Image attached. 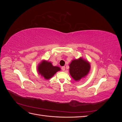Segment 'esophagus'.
<instances>
[{
	"label": "esophagus",
	"instance_id": "1",
	"mask_svg": "<svg viewBox=\"0 0 122 122\" xmlns=\"http://www.w3.org/2000/svg\"><path fill=\"white\" fill-rule=\"evenodd\" d=\"M61 70H62V71H64L65 70V67H64H64H61Z\"/></svg>",
	"mask_w": 122,
	"mask_h": 122
}]
</instances>
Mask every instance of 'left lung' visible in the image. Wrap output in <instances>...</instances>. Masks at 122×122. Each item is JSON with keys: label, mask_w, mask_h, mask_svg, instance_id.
Masks as SVG:
<instances>
[{"label": "left lung", "mask_w": 122, "mask_h": 122, "mask_svg": "<svg viewBox=\"0 0 122 122\" xmlns=\"http://www.w3.org/2000/svg\"><path fill=\"white\" fill-rule=\"evenodd\" d=\"M69 66L70 75L75 80H79L86 76L90 69L88 62L81 58L72 61Z\"/></svg>", "instance_id": "8db88e82"}]
</instances>
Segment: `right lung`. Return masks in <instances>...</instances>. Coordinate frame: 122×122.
Segmentation results:
<instances>
[{
    "label": "right lung",
    "instance_id": "obj_1",
    "mask_svg": "<svg viewBox=\"0 0 122 122\" xmlns=\"http://www.w3.org/2000/svg\"><path fill=\"white\" fill-rule=\"evenodd\" d=\"M38 70L39 74H41L46 79H49L56 72L60 71L61 69L58 67L53 66L50 62L43 61L39 65Z\"/></svg>",
    "mask_w": 122,
    "mask_h": 122
}]
</instances>
